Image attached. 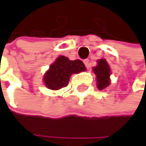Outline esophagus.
<instances>
[{"instance_id": "obj_1", "label": "esophagus", "mask_w": 146, "mask_h": 146, "mask_svg": "<svg viewBox=\"0 0 146 146\" xmlns=\"http://www.w3.org/2000/svg\"><path fill=\"white\" fill-rule=\"evenodd\" d=\"M84 64H85V66H86L87 68H89V67H90L89 59H85V60H84Z\"/></svg>"}]
</instances>
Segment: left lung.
<instances>
[{
	"instance_id": "left-lung-1",
	"label": "left lung",
	"mask_w": 146,
	"mask_h": 146,
	"mask_svg": "<svg viewBox=\"0 0 146 146\" xmlns=\"http://www.w3.org/2000/svg\"><path fill=\"white\" fill-rule=\"evenodd\" d=\"M98 65L93 67V72L96 75L97 80V88L99 90H102L110 86V68L106 61V59L102 58L97 61Z\"/></svg>"
}]
</instances>
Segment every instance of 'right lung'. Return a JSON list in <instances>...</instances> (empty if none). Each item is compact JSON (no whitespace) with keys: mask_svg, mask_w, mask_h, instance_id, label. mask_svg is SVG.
Here are the masks:
<instances>
[{"mask_svg":"<svg viewBox=\"0 0 146 146\" xmlns=\"http://www.w3.org/2000/svg\"><path fill=\"white\" fill-rule=\"evenodd\" d=\"M85 70L86 66L81 60H70L65 56H59L45 72L44 85L52 90L61 89L68 85L72 74H79Z\"/></svg>","mask_w":146,"mask_h":146,"instance_id":"1","label":"right lung"}]
</instances>
